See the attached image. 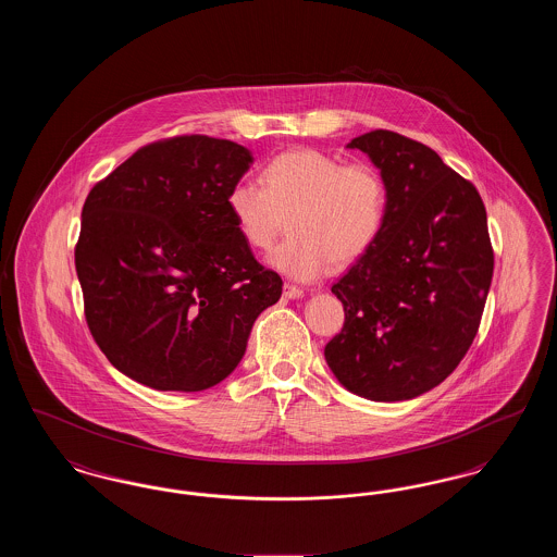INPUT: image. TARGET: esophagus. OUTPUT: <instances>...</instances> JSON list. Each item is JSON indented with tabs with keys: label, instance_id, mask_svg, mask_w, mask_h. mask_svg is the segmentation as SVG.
<instances>
[{
	"label": "esophagus",
	"instance_id": "esophagus-1",
	"mask_svg": "<svg viewBox=\"0 0 557 557\" xmlns=\"http://www.w3.org/2000/svg\"><path fill=\"white\" fill-rule=\"evenodd\" d=\"M284 296L286 298H302L305 296V290L302 288H298V286H294V284H284Z\"/></svg>",
	"mask_w": 557,
	"mask_h": 557
}]
</instances>
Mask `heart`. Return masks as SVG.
I'll return each instance as SVG.
<instances>
[{
    "label": "heart",
    "mask_w": 557,
    "mask_h": 557,
    "mask_svg": "<svg viewBox=\"0 0 557 557\" xmlns=\"http://www.w3.org/2000/svg\"><path fill=\"white\" fill-rule=\"evenodd\" d=\"M225 205L239 236L255 250H269L288 216L290 236L271 252L269 263L292 280L313 282L332 263H355L380 238L388 187L371 164L292 150L267 162L263 184L238 180Z\"/></svg>",
    "instance_id": "b5f03b06"
}]
</instances>
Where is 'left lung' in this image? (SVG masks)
<instances>
[{"label": "left lung", "instance_id": "8db88e82", "mask_svg": "<svg viewBox=\"0 0 557 557\" xmlns=\"http://www.w3.org/2000/svg\"><path fill=\"white\" fill-rule=\"evenodd\" d=\"M357 148L388 187L386 223L332 292L345 325L325 361L346 391L409 400L438 386L476 338L493 280V246L476 187L424 144L386 129Z\"/></svg>", "mask_w": 557, "mask_h": 557}]
</instances>
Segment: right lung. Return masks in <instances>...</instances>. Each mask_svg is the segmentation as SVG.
Here are the masks:
<instances>
[{"label":"right lung","instance_id":"1","mask_svg":"<svg viewBox=\"0 0 557 557\" xmlns=\"http://www.w3.org/2000/svg\"><path fill=\"white\" fill-rule=\"evenodd\" d=\"M252 154L180 135L139 148L91 187L75 267L108 361L157 391L198 393L238 368L282 277L242 239L225 198Z\"/></svg>","mask_w":557,"mask_h":557}]
</instances>
